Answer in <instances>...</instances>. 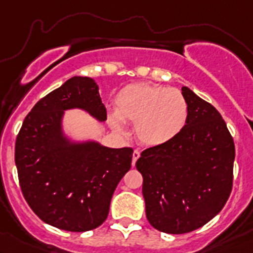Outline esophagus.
Instances as JSON below:
<instances>
[{"instance_id": "34e87169", "label": "esophagus", "mask_w": 253, "mask_h": 253, "mask_svg": "<svg viewBox=\"0 0 253 253\" xmlns=\"http://www.w3.org/2000/svg\"><path fill=\"white\" fill-rule=\"evenodd\" d=\"M139 157H140V152L138 151V150H134V151H133V157H132V166L135 165V162H137V160Z\"/></svg>"}]
</instances>
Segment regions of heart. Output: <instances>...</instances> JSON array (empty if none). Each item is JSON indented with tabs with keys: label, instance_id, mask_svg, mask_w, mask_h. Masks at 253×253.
<instances>
[{
	"label": "heart",
	"instance_id": "heart-1",
	"mask_svg": "<svg viewBox=\"0 0 253 253\" xmlns=\"http://www.w3.org/2000/svg\"><path fill=\"white\" fill-rule=\"evenodd\" d=\"M116 114L109 124L118 134H126L124 122L135 124V134L144 145L156 146L173 139L187 120V102L179 90L150 84L124 87L115 98Z\"/></svg>",
	"mask_w": 253,
	"mask_h": 253
}]
</instances>
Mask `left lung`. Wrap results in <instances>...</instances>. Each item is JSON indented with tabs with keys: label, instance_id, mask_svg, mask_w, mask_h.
Returning <instances> with one entry per match:
<instances>
[{
	"label": "left lung",
	"instance_id": "8db88e82",
	"mask_svg": "<svg viewBox=\"0 0 253 253\" xmlns=\"http://www.w3.org/2000/svg\"><path fill=\"white\" fill-rule=\"evenodd\" d=\"M188 114L173 139L144 150L135 167L143 175L146 217L154 228L184 234L201 228L228 201L235 148L215 107L181 88Z\"/></svg>",
	"mask_w": 253,
	"mask_h": 253
}]
</instances>
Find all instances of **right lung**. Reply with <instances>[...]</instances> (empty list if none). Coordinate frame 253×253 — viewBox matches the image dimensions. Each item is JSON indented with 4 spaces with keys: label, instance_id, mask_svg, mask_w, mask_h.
Returning <instances> with one entry per match:
<instances>
[{
    "label": "right lung",
    "instance_id": "1",
    "mask_svg": "<svg viewBox=\"0 0 253 253\" xmlns=\"http://www.w3.org/2000/svg\"><path fill=\"white\" fill-rule=\"evenodd\" d=\"M74 108L107 120L95 80L71 78L27 114L16 137L15 165L21 192L42 221L68 232H86L107 218L114 191L131 168L133 149L69 140L62 118Z\"/></svg>",
    "mask_w": 253,
    "mask_h": 253
}]
</instances>
